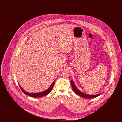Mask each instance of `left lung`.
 Listing matches in <instances>:
<instances>
[{
  "label": "left lung",
  "instance_id": "1",
  "mask_svg": "<svg viewBox=\"0 0 122 122\" xmlns=\"http://www.w3.org/2000/svg\"><path fill=\"white\" fill-rule=\"evenodd\" d=\"M71 83L72 85V88L73 89V90L74 91V92H75V93L78 95L79 96L83 97V98H96V97H98L99 95H100L101 94H99L97 95H87L86 94L81 92H80L76 86L75 83L74 82V81H71Z\"/></svg>",
  "mask_w": 122,
  "mask_h": 122
}]
</instances>
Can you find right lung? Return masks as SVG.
I'll return each mask as SVG.
<instances>
[{"label":"right lung","mask_w":122,"mask_h":122,"mask_svg":"<svg viewBox=\"0 0 122 122\" xmlns=\"http://www.w3.org/2000/svg\"><path fill=\"white\" fill-rule=\"evenodd\" d=\"M54 83H55V81H53L52 82V84H51V86H50V87L47 90H46V91H45L44 92H41L38 93H29V92H26L23 89L21 88V87L20 86V85H19V86H20V88L21 91L23 92L24 94H26V95H28L29 96H30L31 97H34V98H36V97H43V96L47 95V94H48L49 93H50L51 92V91H52V88L53 87Z\"/></svg>","instance_id":"1"}]
</instances>
